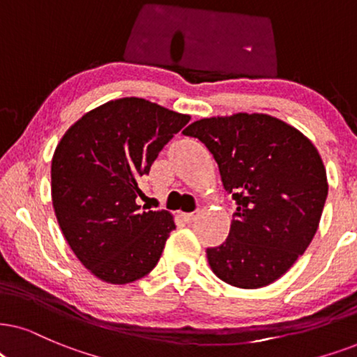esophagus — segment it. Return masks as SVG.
<instances>
[{
    "mask_svg": "<svg viewBox=\"0 0 357 357\" xmlns=\"http://www.w3.org/2000/svg\"><path fill=\"white\" fill-rule=\"evenodd\" d=\"M183 218L188 220V222H192L194 219H196V214L194 212H186V214H183Z\"/></svg>",
    "mask_w": 357,
    "mask_h": 357,
    "instance_id": "1",
    "label": "esophagus"
}]
</instances>
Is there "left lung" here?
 Here are the masks:
<instances>
[{
    "mask_svg": "<svg viewBox=\"0 0 357 357\" xmlns=\"http://www.w3.org/2000/svg\"><path fill=\"white\" fill-rule=\"evenodd\" d=\"M237 202L224 243L206 250L212 272L237 288L267 287L295 264L318 231L328 196L326 169L313 143L265 114L194 121Z\"/></svg>",
    "mask_w": 357,
    "mask_h": 357,
    "instance_id": "left-lung-1",
    "label": "left lung"
}]
</instances>
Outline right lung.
Segmentation results:
<instances>
[{
	"label": "right lung",
	"instance_id": "obj_1",
	"mask_svg": "<svg viewBox=\"0 0 357 357\" xmlns=\"http://www.w3.org/2000/svg\"><path fill=\"white\" fill-rule=\"evenodd\" d=\"M189 115L125 97L93 108L54 151L52 206L75 257L102 282L125 285L151 272L176 225L168 211H143L138 186Z\"/></svg>",
	"mask_w": 357,
	"mask_h": 357
}]
</instances>
